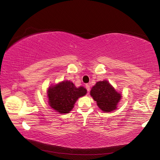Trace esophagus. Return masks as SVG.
Returning <instances> with one entry per match:
<instances>
[{"label": "esophagus", "mask_w": 160, "mask_h": 160, "mask_svg": "<svg viewBox=\"0 0 160 160\" xmlns=\"http://www.w3.org/2000/svg\"><path fill=\"white\" fill-rule=\"evenodd\" d=\"M85 88L87 89V90H88V92H90V86L88 84H87V85H85Z\"/></svg>", "instance_id": "obj_1"}]
</instances>
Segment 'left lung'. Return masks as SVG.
Masks as SVG:
<instances>
[{"instance_id": "1", "label": "left lung", "mask_w": 160, "mask_h": 160, "mask_svg": "<svg viewBox=\"0 0 160 160\" xmlns=\"http://www.w3.org/2000/svg\"><path fill=\"white\" fill-rule=\"evenodd\" d=\"M90 95L97 102L99 109L107 113L117 109V104L121 98V94L116 92L107 80L97 82L91 89Z\"/></svg>"}]
</instances>
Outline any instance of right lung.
Here are the masks:
<instances>
[{
  "mask_svg": "<svg viewBox=\"0 0 160 160\" xmlns=\"http://www.w3.org/2000/svg\"><path fill=\"white\" fill-rule=\"evenodd\" d=\"M86 93L87 90L83 87L76 88L70 81H63L48 88V104L57 112L68 113L74 107L78 99Z\"/></svg>",
  "mask_w": 160,
  "mask_h": 160,
  "instance_id": "1",
  "label": "right lung"
}]
</instances>
